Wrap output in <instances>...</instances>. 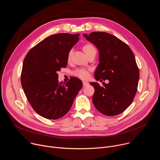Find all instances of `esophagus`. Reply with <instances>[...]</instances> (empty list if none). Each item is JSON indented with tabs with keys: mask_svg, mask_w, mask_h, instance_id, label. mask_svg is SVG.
Returning <instances> with one entry per match:
<instances>
[{
	"mask_svg": "<svg viewBox=\"0 0 160 160\" xmlns=\"http://www.w3.org/2000/svg\"><path fill=\"white\" fill-rule=\"evenodd\" d=\"M88 85V82H86V81H83V85L84 87L87 86Z\"/></svg>",
	"mask_w": 160,
	"mask_h": 160,
	"instance_id": "obj_1",
	"label": "esophagus"
}]
</instances>
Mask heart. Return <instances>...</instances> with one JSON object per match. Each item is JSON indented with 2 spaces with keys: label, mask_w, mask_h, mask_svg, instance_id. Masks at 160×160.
<instances>
[{
  "label": "heart",
  "mask_w": 160,
  "mask_h": 160,
  "mask_svg": "<svg viewBox=\"0 0 160 160\" xmlns=\"http://www.w3.org/2000/svg\"><path fill=\"white\" fill-rule=\"evenodd\" d=\"M83 51L85 52V54L87 55L88 53L90 52H92L93 51H96L95 48L94 47V45L90 43H87L84 45L83 47ZM72 55V51L71 50L69 52V54H68V59H70ZM74 75L76 77L81 78V79H86L88 77V71L86 69H84V68H78V69L76 70L73 72Z\"/></svg>",
  "instance_id": "obj_1"
}]
</instances>
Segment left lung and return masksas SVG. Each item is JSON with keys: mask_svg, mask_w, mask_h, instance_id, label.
Segmentation results:
<instances>
[{"mask_svg": "<svg viewBox=\"0 0 160 160\" xmlns=\"http://www.w3.org/2000/svg\"><path fill=\"white\" fill-rule=\"evenodd\" d=\"M83 35L99 51L96 80H109L104 87L90 83L95 89L93 104L103 115H118L132 104L138 90L139 72L134 54L128 45L110 33L94 32Z\"/></svg>", "mask_w": 160, "mask_h": 160, "instance_id": "8db88e82", "label": "left lung"}]
</instances>
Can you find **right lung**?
Returning <instances> with one entry per match:
<instances>
[{
    "label": "right lung",
    "instance_id": "obj_1",
    "mask_svg": "<svg viewBox=\"0 0 160 160\" xmlns=\"http://www.w3.org/2000/svg\"><path fill=\"white\" fill-rule=\"evenodd\" d=\"M78 40L79 34L52 35L36 45L25 58L21 85L33 109L45 118L56 120L66 115L83 86L75 77L66 83H59L58 79V72L67 66L68 54Z\"/></svg>",
    "mask_w": 160,
    "mask_h": 160
}]
</instances>
